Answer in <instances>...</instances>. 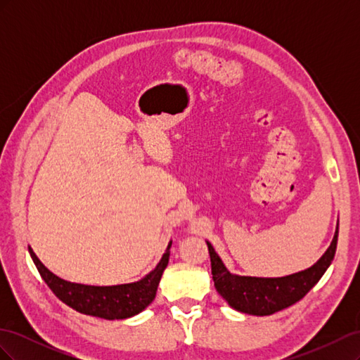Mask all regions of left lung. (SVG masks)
<instances>
[{
	"mask_svg": "<svg viewBox=\"0 0 360 360\" xmlns=\"http://www.w3.org/2000/svg\"><path fill=\"white\" fill-rule=\"evenodd\" d=\"M338 228H340V221L336 224L330 246L317 263L297 271V274L281 278H258L231 274L225 267L221 257L216 254L212 243L207 242L216 291L233 309L249 315L263 317V315L275 314L291 307L307 296V292L317 284L324 271L332 264L338 245Z\"/></svg>",
	"mask_w": 360,
	"mask_h": 360,
	"instance_id": "1",
	"label": "left lung"
}]
</instances>
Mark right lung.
Returning a JSON list of instances; mask_svg holds the SVG:
<instances>
[{"label": "right lung", "instance_id": "obj_1", "mask_svg": "<svg viewBox=\"0 0 360 360\" xmlns=\"http://www.w3.org/2000/svg\"><path fill=\"white\" fill-rule=\"evenodd\" d=\"M171 245L172 242L168 243L165 254L162 255L158 266L143 279L130 282V284L108 287L84 285L63 279L45 267L31 246H28V250L40 276L63 303H66L68 307L81 314L91 315V317L124 320L143 312L155 300L162 274L168 266Z\"/></svg>", "mask_w": 360, "mask_h": 360}]
</instances>
